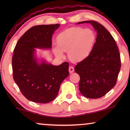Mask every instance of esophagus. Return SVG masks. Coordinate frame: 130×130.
Returning a JSON list of instances; mask_svg holds the SVG:
<instances>
[{"instance_id":"obj_1","label":"esophagus","mask_w":130,"mask_h":130,"mask_svg":"<svg viewBox=\"0 0 130 130\" xmlns=\"http://www.w3.org/2000/svg\"><path fill=\"white\" fill-rule=\"evenodd\" d=\"M74 68L73 67H69V73L70 74L73 73V72H74Z\"/></svg>"}]
</instances>
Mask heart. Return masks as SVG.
Instances as JSON below:
<instances>
[{
  "mask_svg": "<svg viewBox=\"0 0 130 130\" xmlns=\"http://www.w3.org/2000/svg\"><path fill=\"white\" fill-rule=\"evenodd\" d=\"M96 40V34L91 28L71 27L58 35L57 38L58 46H55L53 51L60 58H63V52H66L72 62H81L91 54Z\"/></svg>",
  "mask_w": 130,
  "mask_h": 130,
  "instance_id": "1",
  "label": "heart"
}]
</instances>
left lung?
<instances>
[{
	"mask_svg": "<svg viewBox=\"0 0 130 130\" xmlns=\"http://www.w3.org/2000/svg\"><path fill=\"white\" fill-rule=\"evenodd\" d=\"M91 24L97 32L93 51L86 60L78 63L74 70L80 76L79 89L85 98L98 99L115 87L121 62L116 43L104 26L96 21L77 24Z\"/></svg>",
	"mask_w": 130,
	"mask_h": 130,
	"instance_id": "8db88e82",
	"label": "left lung"
}]
</instances>
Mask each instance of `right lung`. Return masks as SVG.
<instances>
[{
    "instance_id": "1",
    "label": "right lung",
    "mask_w": 130,
    "mask_h": 130,
    "mask_svg": "<svg viewBox=\"0 0 130 130\" xmlns=\"http://www.w3.org/2000/svg\"><path fill=\"white\" fill-rule=\"evenodd\" d=\"M60 24L35 26L19 39L12 58L13 78L23 96L35 103L55 99L60 85L69 76V63L58 66L37 57L36 49H50L53 34Z\"/></svg>"
}]
</instances>
